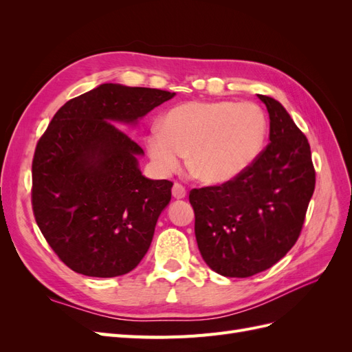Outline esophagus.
<instances>
[{
    "label": "esophagus",
    "mask_w": 352,
    "mask_h": 352,
    "mask_svg": "<svg viewBox=\"0 0 352 352\" xmlns=\"http://www.w3.org/2000/svg\"><path fill=\"white\" fill-rule=\"evenodd\" d=\"M172 194L176 199H182V198L186 197V189H185V186H182L180 184H175L173 189H172Z\"/></svg>",
    "instance_id": "34e87169"
}]
</instances>
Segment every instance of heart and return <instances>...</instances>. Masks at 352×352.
<instances>
[{"instance_id": "heart-1", "label": "heart", "mask_w": 352, "mask_h": 352, "mask_svg": "<svg viewBox=\"0 0 352 352\" xmlns=\"http://www.w3.org/2000/svg\"><path fill=\"white\" fill-rule=\"evenodd\" d=\"M267 119L254 102L189 101L166 113L162 127L146 136V148L160 172L173 173L188 153V167L198 179L230 182L260 155Z\"/></svg>"}]
</instances>
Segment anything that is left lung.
I'll return each mask as SVG.
<instances>
[{
    "label": "left lung",
    "mask_w": 352,
    "mask_h": 352,
    "mask_svg": "<svg viewBox=\"0 0 352 352\" xmlns=\"http://www.w3.org/2000/svg\"><path fill=\"white\" fill-rule=\"evenodd\" d=\"M258 98L269 111L270 144L230 182L189 192L198 250L226 278H250L285 257L300 236L316 186L305 135L279 101Z\"/></svg>",
    "instance_id": "obj_1"
}]
</instances>
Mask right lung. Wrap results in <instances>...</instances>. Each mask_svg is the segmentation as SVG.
I'll return each mask as SVG.
<instances>
[{
	"label": "right lung",
	"mask_w": 352,
	"mask_h": 352,
	"mask_svg": "<svg viewBox=\"0 0 352 352\" xmlns=\"http://www.w3.org/2000/svg\"><path fill=\"white\" fill-rule=\"evenodd\" d=\"M175 95L102 83L67 101L41 136L32 208L50 247L73 272L122 276L150 248L173 184L141 173L144 150L114 123L136 124Z\"/></svg>",
	"instance_id": "1"
}]
</instances>
